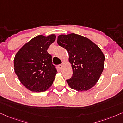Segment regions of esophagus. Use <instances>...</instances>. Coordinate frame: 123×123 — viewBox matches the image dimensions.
<instances>
[{
  "label": "esophagus",
  "mask_w": 123,
  "mask_h": 123,
  "mask_svg": "<svg viewBox=\"0 0 123 123\" xmlns=\"http://www.w3.org/2000/svg\"><path fill=\"white\" fill-rule=\"evenodd\" d=\"M63 67V63H62V64H60L58 65V68L60 69H62Z\"/></svg>",
  "instance_id": "1"
}]
</instances>
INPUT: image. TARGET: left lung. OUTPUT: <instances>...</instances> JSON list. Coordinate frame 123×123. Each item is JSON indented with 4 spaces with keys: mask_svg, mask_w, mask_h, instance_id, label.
I'll return each mask as SVG.
<instances>
[{
    "mask_svg": "<svg viewBox=\"0 0 123 123\" xmlns=\"http://www.w3.org/2000/svg\"><path fill=\"white\" fill-rule=\"evenodd\" d=\"M57 43L69 54L73 76L66 82L70 88L85 91L94 87L103 72L105 60L99 46L87 37L75 33L58 36Z\"/></svg>",
    "mask_w": 123,
    "mask_h": 123,
    "instance_id": "1",
    "label": "left lung"
}]
</instances>
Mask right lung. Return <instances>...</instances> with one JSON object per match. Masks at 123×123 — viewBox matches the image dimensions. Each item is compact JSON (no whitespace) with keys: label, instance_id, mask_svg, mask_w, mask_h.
I'll use <instances>...</instances> for the list:
<instances>
[{"label":"right lung","instance_id":"1","mask_svg":"<svg viewBox=\"0 0 123 123\" xmlns=\"http://www.w3.org/2000/svg\"><path fill=\"white\" fill-rule=\"evenodd\" d=\"M55 38L54 34L37 36L15 55V72L21 83L31 91L43 92L52 85L57 71L47 50Z\"/></svg>","mask_w":123,"mask_h":123}]
</instances>
